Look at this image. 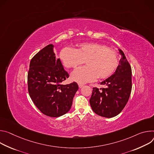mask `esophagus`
<instances>
[{"mask_svg":"<svg viewBox=\"0 0 154 154\" xmlns=\"http://www.w3.org/2000/svg\"><path fill=\"white\" fill-rule=\"evenodd\" d=\"M78 86H79V88H81L84 86V84H81V83H79V84H78Z\"/></svg>","mask_w":154,"mask_h":154,"instance_id":"obj_1","label":"esophagus"}]
</instances>
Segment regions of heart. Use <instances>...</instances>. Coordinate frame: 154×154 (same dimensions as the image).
<instances>
[{"mask_svg": "<svg viewBox=\"0 0 154 154\" xmlns=\"http://www.w3.org/2000/svg\"><path fill=\"white\" fill-rule=\"evenodd\" d=\"M60 59L67 68H75L85 61L86 66L77 68L72 74L73 80L79 83L92 81L97 77L105 79L111 76L117 66V54L106 45L97 43H83L75 49L65 48Z\"/></svg>", "mask_w": 154, "mask_h": 154, "instance_id": "obj_1", "label": "heart"}]
</instances>
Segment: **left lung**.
Here are the masks:
<instances>
[{"mask_svg":"<svg viewBox=\"0 0 154 154\" xmlns=\"http://www.w3.org/2000/svg\"><path fill=\"white\" fill-rule=\"evenodd\" d=\"M122 57L115 73L102 81L105 88H93L89 102L95 113L111 118L120 113L125 106L131 91V68L121 49Z\"/></svg>","mask_w":154,"mask_h":154,"instance_id":"1","label":"left lung"}]
</instances>
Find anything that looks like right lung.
<instances>
[{
	"mask_svg": "<svg viewBox=\"0 0 154 154\" xmlns=\"http://www.w3.org/2000/svg\"><path fill=\"white\" fill-rule=\"evenodd\" d=\"M52 44L45 46L30 60L27 75L29 95L37 108L45 115L57 117L72 107L78 85L62 82L69 77L60 59L56 58Z\"/></svg>",
	"mask_w": 154,
	"mask_h": 154,
	"instance_id": "right-lung-1",
	"label": "right lung"
}]
</instances>
